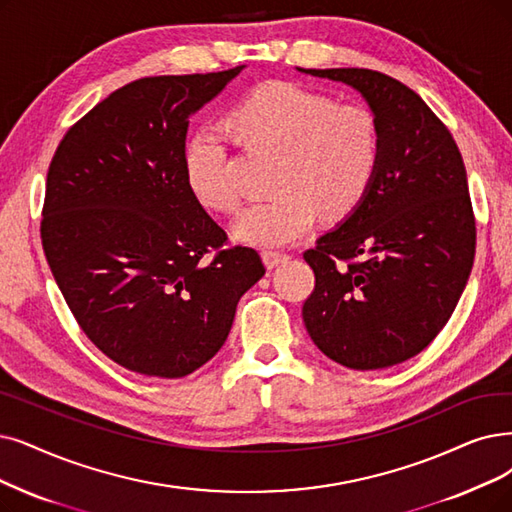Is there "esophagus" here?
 Here are the masks:
<instances>
[{
  "label": "esophagus",
  "mask_w": 512,
  "mask_h": 512,
  "mask_svg": "<svg viewBox=\"0 0 512 512\" xmlns=\"http://www.w3.org/2000/svg\"><path fill=\"white\" fill-rule=\"evenodd\" d=\"M262 260H264V264H267V269H275L281 262L290 260V256L281 254V252H262Z\"/></svg>",
  "instance_id": "1"
}]
</instances>
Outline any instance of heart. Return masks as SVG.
<instances>
[{"instance_id": "obj_1", "label": "heart", "mask_w": 512, "mask_h": 512, "mask_svg": "<svg viewBox=\"0 0 512 512\" xmlns=\"http://www.w3.org/2000/svg\"><path fill=\"white\" fill-rule=\"evenodd\" d=\"M233 124L250 147L279 153L273 199L258 201L235 222V237L256 248H283L313 229L317 214L340 220L370 193L382 155L380 124L361 105L288 81H273L245 96ZM185 176L203 206L231 214L239 191L231 174L229 140L199 128L185 147Z\"/></svg>"}]
</instances>
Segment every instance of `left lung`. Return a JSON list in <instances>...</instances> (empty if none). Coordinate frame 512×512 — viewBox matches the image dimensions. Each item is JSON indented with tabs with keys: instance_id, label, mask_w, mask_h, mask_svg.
I'll return each instance as SVG.
<instances>
[{
	"instance_id": "left-lung-1",
	"label": "left lung",
	"mask_w": 512,
	"mask_h": 512,
	"mask_svg": "<svg viewBox=\"0 0 512 512\" xmlns=\"http://www.w3.org/2000/svg\"><path fill=\"white\" fill-rule=\"evenodd\" d=\"M361 92L382 155L361 206L304 252L315 288L302 304L317 349L351 370L424 351L452 317L475 260L477 224L454 136L401 81L372 69H300Z\"/></svg>"
}]
</instances>
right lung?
Segmentation results:
<instances>
[{
    "instance_id": "1",
    "label": "right lung",
    "mask_w": 512,
    "mask_h": 512,
    "mask_svg": "<svg viewBox=\"0 0 512 512\" xmlns=\"http://www.w3.org/2000/svg\"><path fill=\"white\" fill-rule=\"evenodd\" d=\"M243 65L142 77L67 130L48 168L42 245L84 334L130 372L182 378L227 340L264 275L185 176L189 119Z\"/></svg>"
}]
</instances>
